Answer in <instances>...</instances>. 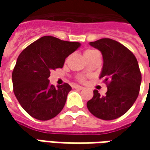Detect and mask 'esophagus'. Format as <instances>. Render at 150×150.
I'll use <instances>...</instances> for the list:
<instances>
[{"label": "esophagus", "instance_id": "obj_1", "mask_svg": "<svg viewBox=\"0 0 150 150\" xmlns=\"http://www.w3.org/2000/svg\"><path fill=\"white\" fill-rule=\"evenodd\" d=\"M74 88H77V89H80V90L83 89V88L82 86H78V85L74 86Z\"/></svg>", "mask_w": 150, "mask_h": 150}]
</instances>
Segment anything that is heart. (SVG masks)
Returning <instances> with one entry per match:
<instances>
[{
	"instance_id": "1",
	"label": "heart",
	"mask_w": 150,
	"mask_h": 150,
	"mask_svg": "<svg viewBox=\"0 0 150 150\" xmlns=\"http://www.w3.org/2000/svg\"><path fill=\"white\" fill-rule=\"evenodd\" d=\"M95 52H98V51H96V50H94V49H88L84 52V56H86V55L93 54V53H95ZM80 80H81V81H83L84 78H81V79H80Z\"/></svg>"
}]
</instances>
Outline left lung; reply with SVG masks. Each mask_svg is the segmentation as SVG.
<instances>
[{"label": "left lung", "mask_w": 150, "mask_h": 150, "mask_svg": "<svg viewBox=\"0 0 150 150\" xmlns=\"http://www.w3.org/2000/svg\"><path fill=\"white\" fill-rule=\"evenodd\" d=\"M90 46L101 52L103 65L99 78L107 84L106 95L98 90L87 103L89 112L103 120L124 115L137 99L141 84V72L133 52L124 45L109 38L91 42Z\"/></svg>", "instance_id": "1"}]
</instances>
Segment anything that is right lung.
Segmentation results:
<instances>
[{"instance_id": "1", "label": "right lung", "mask_w": 150, "mask_h": 150, "mask_svg": "<svg viewBox=\"0 0 150 150\" xmlns=\"http://www.w3.org/2000/svg\"><path fill=\"white\" fill-rule=\"evenodd\" d=\"M81 46L45 36L29 45L19 55L12 72L15 96L28 114L38 120L56 117L65 105L69 84L51 85L52 70L62 68L67 57Z\"/></svg>"}]
</instances>
